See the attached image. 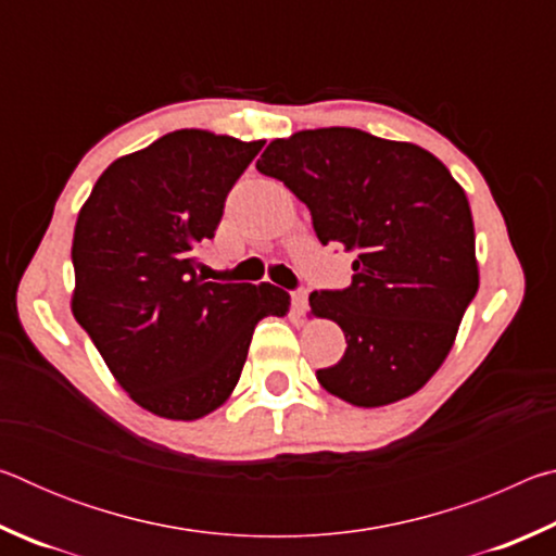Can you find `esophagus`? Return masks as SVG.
<instances>
[{"mask_svg": "<svg viewBox=\"0 0 556 556\" xmlns=\"http://www.w3.org/2000/svg\"><path fill=\"white\" fill-rule=\"evenodd\" d=\"M291 306H294V314L304 316L308 312V291L306 289H299L291 294Z\"/></svg>", "mask_w": 556, "mask_h": 556, "instance_id": "1", "label": "esophagus"}]
</instances>
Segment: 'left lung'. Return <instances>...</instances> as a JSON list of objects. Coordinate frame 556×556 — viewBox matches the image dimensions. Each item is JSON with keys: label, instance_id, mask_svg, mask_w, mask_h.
Returning a JSON list of instances; mask_svg holds the SVG:
<instances>
[{"label": "left lung", "instance_id": "obj_1", "mask_svg": "<svg viewBox=\"0 0 556 556\" xmlns=\"http://www.w3.org/2000/svg\"><path fill=\"white\" fill-rule=\"evenodd\" d=\"M257 172L312 211L316 238L355 252L345 289L314 291L312 314L345 333V353L316 370L355 407L425 388L446 361L478 291L476 232L464 188L427 149L353 127L275 139Z\"/></svg>", "mask_w": 556, "mask_h": 556}]
</instances>
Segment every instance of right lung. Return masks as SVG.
Returning <instances> with one entry per match:
<instances>
[{"mask_svg": "<svg viewBox=\"0 0 556 556\" xmlns=\"http://www.w3.org/2000/svg\"><path fill=\"white\" fill-rule=\"evenodd\" d=\"M265 147L176 129L112 162L73 232V316L139 407L201 419L230 397L255 326L285 316L271 285L195 275V250L223 218L230 188Z\"/></svg>", "mask_w": 556, "mask_h": 556, "instance_id": "right-lung-1", "label": "right lung"}]
</instances>
